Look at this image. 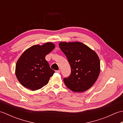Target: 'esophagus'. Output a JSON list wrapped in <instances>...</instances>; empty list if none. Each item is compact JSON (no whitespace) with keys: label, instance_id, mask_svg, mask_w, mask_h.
Masks as SVG:
<instances>
[{"label":"esophagus","instance_id":"34e87169","mask_svg":"<svg viewBox=\"0 0 123 123\" xmlns=\"http://www.w3.org/2000/svg\"><path fill=\"white\" fill-rule=\"evenodd\" d=\"M55 72H57V73H59V74H60V70H56Z\"/></svg>","mask_w":123,"mask_h":123}]
</instances>
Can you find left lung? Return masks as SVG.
I'll return each instance as SVG.
<instances>
[{
    "label": "left lung",
    "mask_w": 123,
    "mask_h": 123,
    "mask_svg": "<svg viewBox=\"0 0 123 123\" xmlns=\"http://www.w3.org/2000/svg\"><path fill=\"white\" fill-rule=\"evenodd\" d=\"M59 45L71 68L70 76L63 79L65 85L74 92L87 90L95 83L100 74V61L97 54L78 42H60Z\"/></svg>",
    "instance_id": "8db88e82"
}]
</instances>
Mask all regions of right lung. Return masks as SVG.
Returning a JSON list of instances; mask_svg holds the SVG:
<instances>
[{"mask_svg": "<svg viewBox=\"0 0 123 123\" xmlns=\"http://www.w3.org/2000/svg\"><path fill=\"white\" fill-rule=\"evenodd\" d=\"M54 48V44L48 42L31 46L22 54L16 65L15 74L24 87L36 90L48 84L54 71L45 57Z\"/></svg>", "mask_w": 123, "mask_h": 123, "instance_id": "obj_1", "label": "right lung"}]
</instances>
